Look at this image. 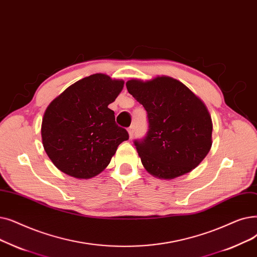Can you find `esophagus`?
I'll use <instances>...</instances> for the list:
<instances>
[{"label": "esophagus", "instance_id": "1", "mask_svg": "<svg viewBox=\"0 0 257 257\" xmlns=\"http://www.w3.org/2000/svg\"><path fill=\"white\" fill-rule=\"evenodd\" d=\"M128 133H129V136H130V138H132V136H133V133H135V126H130V127L128 128Z\"/></svg>", "mask_w": 257, "mask_h": 257}]
</instances>
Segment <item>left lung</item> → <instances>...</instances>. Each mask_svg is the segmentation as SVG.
Listing matches in <instances>:
<instances>
[{"instance_id":"1","label":"left lung","mask_w":257,"mask_h":257,"mask_svg":"<svg viewBox=\"0 0 257 257\" xmlns=\"http://www.w3.org/2000/svg\"><path fill=\"white\" fill-rule=\"evenodd\" d=\"M126 86L147 111L146 136L133 141L146 170L171 180L197 167L212 145L211 116L203 102L169 76L130 80Z\"/></svg>"}]
</instances>
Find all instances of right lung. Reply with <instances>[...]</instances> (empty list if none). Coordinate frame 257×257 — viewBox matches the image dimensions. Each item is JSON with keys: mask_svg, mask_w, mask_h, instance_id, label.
<instances>
[{"mask_svg": "<svg viewBox=\"0 0 257 257\" xmlns=\"http://www.w3.org/2000/svg\"><path fill=\"white\" fill-rule=\"evenodd\" d=\"M122 87V81L96 73L77 81L50 103L42 121V141L62 172L93 177L109 165L118 145L129 139L108 108Z\"/></svg>", "mask_w": 257, "mask_h": 257, "instance_id": "add662e5", "label": "right lung"}]
</instances>
